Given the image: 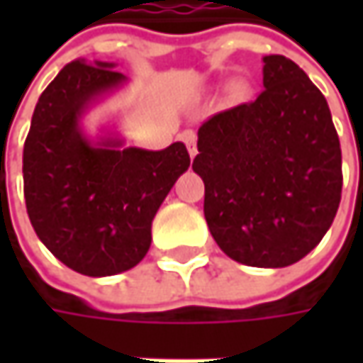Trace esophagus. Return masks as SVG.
<instances>
[{"label": "esophagus", "instance_id": "obj_1", "mask_svg": "<svg viewBox=\"0 0 363 363\" xmlns=\"http://www.w3.org/2000/svg\"><path fill=\"white\" fill-rule=\"evenodd\" d=\"M182 139H184V143L188 145L189 157H196V155H198V147H196V133L184 131L182 133Z\"/></svg>", "mask_w": 363, "mask_h": 363}]
</instances>
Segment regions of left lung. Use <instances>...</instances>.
Wrapping results in <instances>:
<instances>
[{
  "label": "left lung",
  "instance_id": "left-lung-1",
  "mask_svg": "<svg viewBox=\"0 0 363 363\" xmlns=\"http://www.w3.org/2000/svg\"><path fill=\"white\" fill-rule=\"evenodd\" d=\"M262 92L198 131L203 216L236 262L281 269L307 257L342 200V149L328 101L293 60L262 58Z\"/></svg>",
  "mask_w": 363,
  "mask_h": 363
}]
</instances>
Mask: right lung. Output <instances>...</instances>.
<instances>
[{
  "label": "right lung",
  "instance_id": "obj_1",
  "mask_svg": "<svg viewBox=\"0 0 363 363\" xmlns=\"http://www.w3.org/2000/svg\"><path fill=\"white\" fill-rule=\"evenodd\" d=\"M113 62L66 64L40 94L23 143V198L35 234L50 252L86 277H111L139 264L151 246V222L189 167L184 143L161 151L92 143L84 111L127 80Z\"/></svg>",
  "mask_w": 363,
  "mask_h": 363
}]
</instances>
